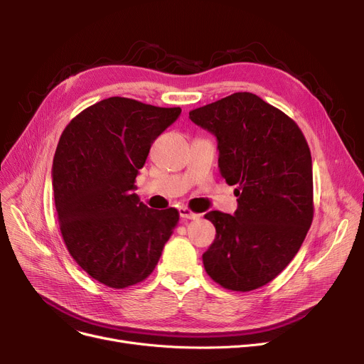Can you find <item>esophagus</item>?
I'll return each instance as SVG.
<instances>
[{"label": "esophagus", "mask_w": 364, "mask_h": 364, "mask_svg": "<svg viewBox=\"0 0 364 364\" xmlns=\"http://www.w3.org/2000/svg\"><path fill=\"white\" fill-rule=\"evenodd\" d=\"M178 213H180V217L184 218V220H198V218L200 217V214L192 211V209H188V208H186V206L180 208Z\"/></svg>", "instance_id": "1"}]
</instances>
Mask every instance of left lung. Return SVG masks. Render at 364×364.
Segmentation results:
<instances>
[{
  "instance_id": "obj_1",
  "label": "left lung",
  "mask_w": 364,
  "mask_h": 364,
  "mask_svg": "<svg viewBox=\"0 0 364 364\" xmlns=\"http://www.w3.org/2000/svg\"><path fill=\"white\" fill-rule=\"evenodd\" d=\"M218 140V166L236 186L235 215L211 211L203 267L224 289L250 292L279 276L313 223V165L296 122L252 92H235L188 112Z\"/></svg>"
}]
</instances>
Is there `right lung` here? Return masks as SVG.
I'll use <instances>...</instances> for the list:
<instances>
[{
  "label": "right lung",
  "mask_w": 364,
  "mask_h": 364,
  "mask_svg": "<svg viewBox=\"0 0 364 364\" xmlns=\"http://www.w3.org/2000/svg\"><path fill=\"white\" fill-rule=\"evenodd\" d=\"M180 107L109 97L69 122L53 159L60 233L81 269L109 288L146 280L178 221L174 208H147L136 190L150 146Z\"/></svg>",
  "instance_id": "obj_1"
}]
</instances>
